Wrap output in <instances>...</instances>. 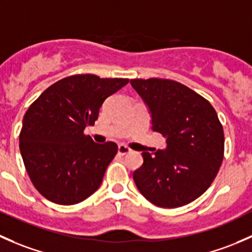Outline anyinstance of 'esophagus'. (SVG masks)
Instances as JSON below:
<instances>
[{"instance_id":"esophagus-1","label":"esophagus","mask_w":252,"mask_h":252,"mask_svg":"<svg viewBox=\"0 0 252 252\" xmlns=\"http://www.w3.org/2000/svg\"><path fill=\"white\" fill-rule=\"evenodd\" d=\"M118 153L119 155H126L128 154V153H131V149H129L128 147H126V145H119L118 147Z\"/></svg>"}]
</instances>
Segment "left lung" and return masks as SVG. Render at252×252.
Returning a JSON list of instances; mask_svg holds the SVG:
<instances>
[{
  "instance_id": "left-lung-1",
  "label": "left lung",
  "mask_w": 252,
  "mask_h": 252,
  "mask_svg": "<svg viewBox=\"0 0 252 252\" xmlns=\"http://www.w3.org/2000/svg\"><path fill=\"white\" fill-rule=\"evenodd\" d=\"M131 85L147 105L152 129L166 139L165 149L142 153L133 172L142 195L159 207L187 205L211 186L223 160L224 134L216 110L180 82L134 79Z\"/></svg>"
}]
</instances>
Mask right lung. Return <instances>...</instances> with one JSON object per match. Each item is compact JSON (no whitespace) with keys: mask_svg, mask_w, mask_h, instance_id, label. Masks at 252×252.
I'll list each match as a JSON object with an SVG mask.
<instances>
[{"mask_svg":"<svg viewBox=\"0 0 252 252\" xmlns=\"http://www.w3.org/2000/svg\"><path fill=\"white\" fill-rule=\"evenodd\" d=\"M127 84L128 79L72 75L43 91L28 109L20 154L31 182L49 201L81 203L100 187L118 145L94 143L84 129L94 125L109 95Z\"/></svg>","mask_w":252,"mask_h":252,"instance_id":"obj_1","label":"right lung"}]
</instances>
